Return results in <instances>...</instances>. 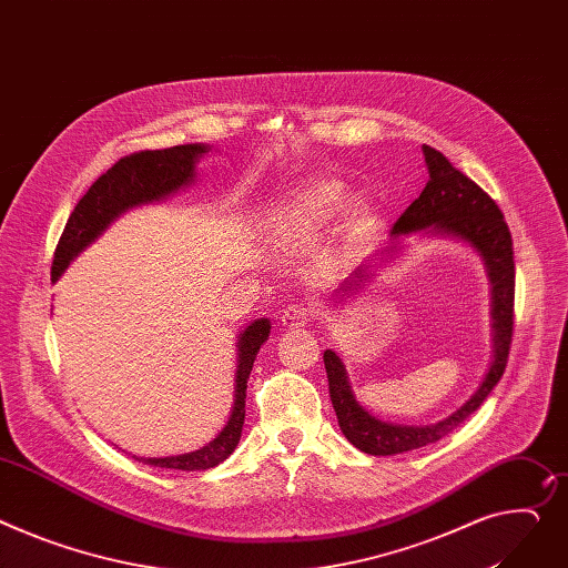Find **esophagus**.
Returning <instances> with one entry per match:
<instances>
[{"label":"esophagus","instance_id":"1","mask_svg":"<svg viewBox=\"0 0 568 568\" xmlns=\"http://www.w3.org/2000/svg\"><path fill=\"white\" fill-rule=\"evenodd\" d=\"M316 307L310 302H297V304H288V307L282 312L280 323L286 329H295V327H304L310 321L316 318Z\"/></svg>","mask_w":568,"mask_h":568}]
</instances>
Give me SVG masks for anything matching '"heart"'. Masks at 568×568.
<instances>
[{"label":"heart","instance_id":"heart-1","mask_svg":"<svg viewBox=\"0 0 568 568\" xmlns=\"http://www.w3.org/2000/svg\"><path fill=\"white\" fill-rule=\"evenodd\" d=\"M347 191L341 182L318 178L295 186L271 215L266 241L275 250H288L325 230L343 213ZM364 213V209L359 211Z\"/></svg>","mask_w":568,"mask_h":568}]
</instances>
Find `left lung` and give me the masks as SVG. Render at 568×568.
I'll return each mask as SVG.
<instances>
[{"mask_svg":"<svg viewBox=\"0 0 568 568\" xmlns=\"http://www.w3.org/2000/svg\"><path fill=\"white\" fill-rule=\"evenodd\" d=\"M423 156L427 163L429 182L398 217L390 234L427 230L429 234L455 236L483 256L487 277L491 282L494 362L475 394L448 418L434 425H394L375 418L357 403L341 357L332 351H325L323 362L329 382V398L341 432L362 453L382 457L400 455L439 442L442 436L450 434L483 405L505 373L514 329V247L503 211L464 172L453 168V163L439 150L423 145ZM384 252H394V247ZM366 280H371L368 266H359L341 284L338 293L353 295L366 284Z\"/></svg>","mask_w":568,"mask_h":568,"instance_id":"1","label":"left lung"}]
</instances>
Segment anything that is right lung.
I'll return each instance as SVG.
<instances>
[{
    "instance_id": "add662e5",
    "label": "right lung",
    "mask_w": 568,
    "mask_h": 568,
    "mask_svg": "<svg viewBox=\"0 0 568 568\" xmlns=\"http://www.w3.org/2000/svg\"><path fill=\"white\" fill-rule=\"evenodd\" d=\"M209 152L202 143L174 145L168 150H145L122 156L111 165L102 178L89 189L74 211L70 213L65 230L59 239L54 261H52V282L70 266V261L91 245L113 221L126 209L159 202L170 193L180 191L195 182V163ZM271 334V321L256 318L239 336V366H236V394L234 409L223 427V432L209 442L204 448L178 457H134L143 464L159 468L178 470H206L225 462L241 442V429L245 420V390L250 371L254 366L258 347L266 343Z\"/></svg>"
}]
</instances>
